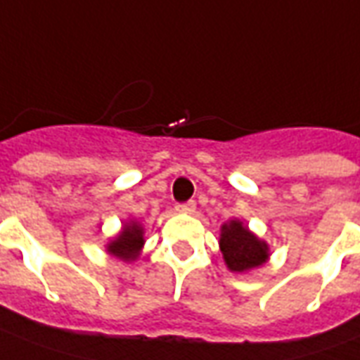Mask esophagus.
Segmentation results:
<instances>
[{
    "mask_svg": "<svg viewBox=\"0 0 360 360\" xmlns=\"http://www.w3.org/2000/svg\"><path fill=\"white\" fill-rule=\"evenodd\" d=\"M195 208H197L195 200H188V202H181V205L175 206V210H177V212H183V214H193V212H195Z\"/></svg>",
    "mask_w": 360,
    "mask_h": 360,
    "instance_id": "obj_1",
    "label": "esophagus"
}]
</instances>
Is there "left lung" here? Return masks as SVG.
<instances>
[{
  "label": "left lung",
  "mask_w": 360,
  "mask_h": 360,
  "mask_svg": "<svg viewBox=\"0 0 360 360\" xmlns=\"http://www.w3.org/2000/svg\"><path fill=\"white\" fill-rule=\"evenodd\" d=\"M220 251L232 273H248L265 265L269 259L267 241L259 240L240 220H230L220 228Z\"/></svg>",
  "instance_id": "left-lung-1"
}]
</instances>
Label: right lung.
Wrapping results in <instances>:
<instances>
[{"instance_id":"right-lung-1","label":"right lung","mask_w":360,"mask_h":360,"mask_svg":"<svg viewBox=\"0 0 360 360\" xmlns=\"http://www.w3.org/2000/svg\"><path fill=\"white\" fill-rule=\"evenodd\" d=\"M144 245V228L136 220H128L119 236L107 243V253L122 261H134Z\"/></svg>"}]
</instances>
